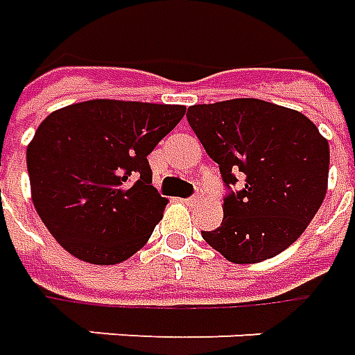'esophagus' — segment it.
<instances>
[{"mask_svg": "<svg viewBox=\"0 0 355 355\" xmlns=\"http://www.w3.org/2000/svg\"><path fill=\"white\" fill-rule=\"evenodd\" d=\"M198 200H200V197H198V193H197V195H193V197L185 198V200H183V202H185V205L193 206V205H197Z\"/></svg>", "mask_w": 355, "mask_h": 355, "instance_id": "obj_1", "label": "esophagus"}]
</instances>
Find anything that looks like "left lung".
<instances>
[{
  "instance_id": "obj_1",
  "label": "left lung",
  "mask_w": 355,
  "mask_h": 355,
  "mask_svg": "<svg viewBox=\"0 0 355 355\" xmlns=\"http://www.w3.org/2000/svg\"><path fill=\"white\" fill-rule=\"evenodd\" d=\"M198 141L220 166L222 225L200 235L230 262L256 263L300 237L327 193L329 143L302 112L260 99L187 109Z\"/></svg>"
}]
</instances>
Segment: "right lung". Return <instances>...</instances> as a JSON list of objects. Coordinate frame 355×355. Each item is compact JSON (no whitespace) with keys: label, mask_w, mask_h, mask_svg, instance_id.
<instances>
[{"label":"right lung","mask_w":355,"mask_h":355,"mask_svg":"<svg viewBox=\"0 0 355 355\" xmlns=\"http://www.w3.org/2000/svg\"><path fill=\"white\" fill-rule=\"evenodd\" d=\"M185 114L182 105L93 99L55 110L26 149L32 202L80 260L124 262L162 218L147 157Z\"/></svg>","instance_id":"obj_1"}]
</instances>
